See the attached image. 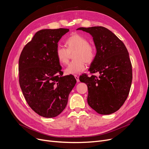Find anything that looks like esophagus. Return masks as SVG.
Instances as JSON below:
<instances>
[{
  "instance_id": "esophagus-1",
  "label": "esophagus",
  "mask_w": 149,
  "mask_h": 149,
  "mask_svg": "<svg viewBox=\"0 0 149 149\" xmlns=\"http://www.w3.org/2000/svg\"><path fill=\"white\" fill-rule=\"evenodd\" d=\"M74 77H75V79H76L77 81V82H79V81H80V80H79V77L78 76V75H74Z\"/></svg>"
}]
</instances>
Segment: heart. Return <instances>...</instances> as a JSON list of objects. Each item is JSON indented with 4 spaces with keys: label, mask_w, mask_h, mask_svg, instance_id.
Here are the masks:
<instances>
[{
    "label": "heart",
    "mask_w": 149,
    "mask_h": 149,
    "mask_svg": "<svg viewBox=\"0 0 149 149\" xmlns=\"http://www.w3.org/2000/svg\"><path fill=\"white\" fill-rule=\"evenodd\" d=\"M66 48L58 46L56 50V57L60 63L65 65L68 63L70 58V54H73L74 59L70 63L65 69L67 75H77L84 70L85 63L89 64L95 57L96 51L95 47L89 43L85 37L74 34L68 37L65 42Z\"/></svg>",
    "instance_id": "obj_1"
}]
</instances>
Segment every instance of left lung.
Segmentation results:
<instances>
[{
  "mask_svg": "<svg viewBox=\"0 0 149 149\" xmlns=\"http://www.w3.org/2000/svg\"><path fill=\"white\" fill-rule=\"evenodd\" d=\"M93 37L97 54L89 70L80 81L88 86V103L101 115L111 114L126 100L132 81V67L126 46L112 31L103 26L78 28ZM98 72L97 77L93 73Z\"/></svg>",
  "mask_w": 149,
  "mask_h": 149,
  "instance_id": "obj_1",
  "label": "left lung"
}]
</instances>
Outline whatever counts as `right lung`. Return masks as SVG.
<instances>
[{"label":"right lung","mask_w":149,"mask_h":149,"mask_svg":"<svg viewBox=\"0 0 149 149\" xmlns=\"http://www.w3.org/2000/svg\"><path fill=\"white\" fill-rule=\"evenodd\" d=\"M69 29L38 31L23 48L19 60V80L23 95L33 110L45 118L58 116L66 107L75 83L63 72L56 50Z\"/></svg>","instance_id":"obj_1"}]
</instances>
